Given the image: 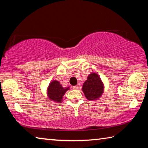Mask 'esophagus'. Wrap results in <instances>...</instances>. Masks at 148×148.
<instances>
[{
	"label": "esophagus",
	"instance_id": "esophagus-1",
	"mask_svg": "<svg viewBox=\"0 0 148 148\" xmlns=\"http://www.w3.org/2000/svg\"><path fill=\"white\" fill-rule=\"evenodd\" d=\"M77 88H78V87H77V86H75L72 87V89H77Z\"/></svg>",
	"mask_w": 148,
	"mask_h": 148
}]
</instances>
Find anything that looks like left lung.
Masks as SVG:
<instances>
[{"instance_id": "8db88e82", "label": "left lung", "mask_w": 148, "mask_h": 148, "mask_svg": "<svg viewBox=\"0 0 148 148\" xmlns=\"http://www.w3.org/2000/svg\"><path fill=\"white\" fill-rule=\"evenodd\" d=\"M103 84L99 75L95 73L89 75L82 87V91L89 101L99 99L103 92Z\"/></svg>"}]
</instances>
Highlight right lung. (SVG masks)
<instances>
[{"instance_id":"1","label":"right lung","mask_w":148,"mask_h":148,"mask_svg":"<svg viewBox=\"0 0 148 148\" xmlns=\"http://www.w3.org/2000/svg\"><path fill=\"white\" fill-rule=\"evenodd\" d=\"M69 90V87L63 88L58 81L54 80L51 82L47 88V95L49 98L56 102H61L62 97L65 92Z\"/></svg>"}]
</instances>
